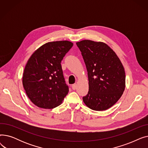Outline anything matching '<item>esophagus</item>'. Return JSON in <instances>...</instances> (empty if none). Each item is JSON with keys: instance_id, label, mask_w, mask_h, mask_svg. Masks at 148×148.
I'll list each match as a JSON object with an SVG mask.
<instances>
[{"instance_id": "esophagus-1", "label": "esophagus", "mask_w": 148, "mask_h": 148, "mask_svg": "<svg viewBox=\"0 0 148 148\" xmlns=\"http://www.w3.org/2000/svg\"><path fill=\"white\" fill-rule=\"evenodd\" d=\"M72 88L73 90H75L77 89V84H74L72 85Z\"/></svg>"}]
</instances>
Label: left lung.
<instances>
[{
	"instance_id": "8db88e82",
	"label": "left lung",
	"mask_w": 148,
	"mask_h": 148,
	"mask_svg": "<svg viewBox=\"0 0 148 148\" xmlns=\"http://www.w3.org/2000/svg\"><path fill=\"white\" fill-rule=\"evenodd\" d=\"M86 65L89 91L84 103L96 111L107 110L121 97L125 88V73L115 52L103 42L85 40L76 42Z\"/></svg>"
}]
</instances>
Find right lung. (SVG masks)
Wrapping results in <instances>:
<instances>
[{
  "label": "right lung",
  "mask_w": 148,
  "mask_h": 148,
  "mask_svg": "<svg viewBox=\"0 0 148 148\" xmlns=\"http://www.w3.org/2000/svg\"><path fill=\"white\" fill-rule=\"evenodd\" d=\"M73 45L68 41L49 42L35 50L29 59L23 85L28 98L37 107L55 108L68 94L69 89L60 63Z\"/></svg>",
  "instance_id": "obj_1"
}]
</instances>
